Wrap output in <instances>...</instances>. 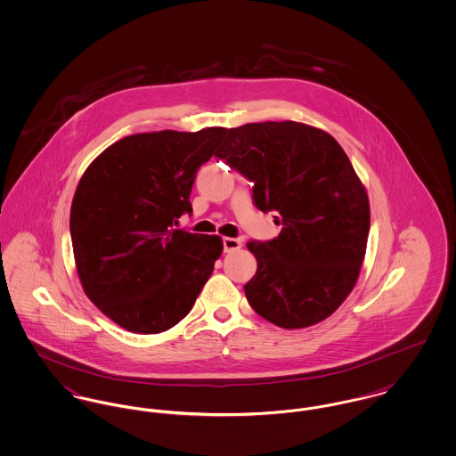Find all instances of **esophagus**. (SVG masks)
Returning <instances> with one entry per match:
<instances>
[{
	"mask_svg": "<svg viewBox=\"0 0 456 456\" xmlns=\"http://www.w3.org/2000/svg\"><path fill=\"white\" fill-rule=\"evenodd\" d=\"M222 245H224V251L225 253H231V251H236V249L241 248V241L234 240V238H224Z\"/></svg>",
	"mask_w": 456,
	"mask_h": 456,
	"instance_id": "1",
	"label": "esophagus"
}]
</instances>
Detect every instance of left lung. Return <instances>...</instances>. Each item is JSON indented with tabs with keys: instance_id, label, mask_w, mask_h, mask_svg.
Here are the masks:
<instances>
[{
	"instance_id": "obj_1",
	"label": "left lung",
	"mask_w": 456,
	"mask_h": 456,
	"mask_svg": "<svg viewBox=\"0 0 456 456\" xmlns=\"http://www.w3.org/2000/svg\"><path fill=\"white\" fill-rule=\"evenodd\" d=\"M253 182V203L274 211L280 236L249 241L256 273L249 305L273 324L305 328L333 314L351 293L370 232L368 194L340 143L295 121L231 128L215 152Z\"/></svg>"
}]
</instances>
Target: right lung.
Returning <instances> with one entry per match:
<instances>
[{"label":"right lung","instance_id":"add662e5","mask_svg":"<svg viewBox=\"0 0 456 456\" xmlns=\"http://www.w3.org/2000/svg\"><path fill=\"white\" fill-rule=\"evenodd\" d=\"M227 128L152 132L107 147L70 207L76 269L88 298L121 328L151 335L191 313L222 255L218 236L176 229Z\"/></svg>","mask_w":456,"mask_h":456}]
</instances>
